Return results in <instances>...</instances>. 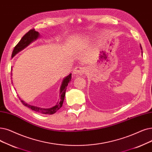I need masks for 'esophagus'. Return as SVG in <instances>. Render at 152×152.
<instances>
[{"instance_id":"1","label":"esophagus","mask_w":152,"mask_h":152,"mask_svg":"<svg viewBox=\"0 0 152 152\" xmlns=\"http://www.w3.org/2000/svg\"><path fill=\"white\" fill-rule=\"evenodd\" d=\"M85 72V68L84 67H76L74 70L73 72H72V74H73L75 76L76 75H82Z\"/></svg>"}]
</instances>
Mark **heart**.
Instances as JSON below:
<instances>
[{
  "instance_id": "b5f03b06",
  "label": "heart",
  "mask_w": 152,
  "mask_h": 152,
  "mask_svg": "<svg viewBox=\"0 0 152 152\" xmlns=\"http://www.w3.org/2000/svg\"><path fill=\"white\" fill-rule=\"evenodd\" d=\"M85 39H86V37H82L81 38H80V39L81 40V42H84V40H85Z\"/></svg>"
}]
</instances>
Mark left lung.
<instances>
[{"label": "left lung", "mask_w": 152, "mask_h": 152, "mask_svg": "<svg viewBox=\"0 0 152 152\" xmlns=\"http://www.w3.org/2000/svg\"><path fill=\"white\" fill-rule=\"evenodd\" d=\"M140 48H141V50H142V46H141V45H140Z\"/></svg>", "instance_id": "left-lung-1"}]
</instances>
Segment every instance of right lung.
Returning a JSON list of instances; mask_svg holds the SVG:
<instances>
[{
	"instance_id": "add662e5",
	"label": "right lung",
	"mask_w": 152,
	"mask_h": 152,
	"mask_svg": "<svg viewBox=\"0 0 152 152\" xmlns=\"http://www.w3.org/2000/svg\"><path fill=\"white\" fill-rule=\"evenodd\" d=\"M39 37H40L38 31H35V29H31L29 30L27 34H26L22 38V39L20 40L18 44L15 47L12 52V58L14 57L18 53L23 50L26 47H27L30 44H31L34 41L37 40V39ZM71 80V73H70L68 76L65 77L63 79L61 83V85L60 86V99H59V101L57 102V104L52 107L45 109V108H41L37 106H34V105L28 104L27 102H24L23 100L21 99L20 98V99L21 102L25 106L31 109L32 110H35L36 112H38V113H40L43 114H50V115L53 114L55 113H56V112L62 107L64 99L66 90V88L68 86L69 83H70Z\"/></svg>"
}]
</instances>
